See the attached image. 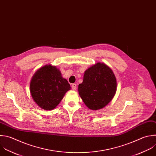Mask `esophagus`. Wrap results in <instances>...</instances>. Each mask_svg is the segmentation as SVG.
I'll return each mask as SVG.
<instances>
[{
	"instance_id": "esophagus-1",
	"label": "esophagus",
	"mask_w": 156,
	"mask_h": 156,
	"mask_svg": "<svg viewBox=\"0 0 156 156\" xmlns=\"http://www.w3.org/2000/svg\"><path fill=\"white\" fill-rule=\"evenodd\" d=\"M72 88L73 90H76V84H72Z\"/></svg>"
}]
</instances>
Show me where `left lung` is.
<instances>
[{"label":"left lung","instance_id":"obj_1","mask_svg":"<svg viewBox=\"0 0 156 156\" xmlns=\"http://www.w3.org/2000/svg\"><path fill=\"white\" fill-rule=\"evenodd\" d=\"M117 82L112 70L98 62L86 70L78 92L85 105L92 110L107 105L116 92Z\"/></svg>","mask_w":156,"mask_h":156}]
</instances>
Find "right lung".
Listing matches in <instances>:
<instances>
[{"label":"right lung","instance_id":"obj_1","mask_svg":"<svg viewBox=\"0 0 156 156\" xmlns=\"http://www.w3.org/2000/svg\"><path fill=\"white\" fill-rule=\"evenodd\" d=\"M70 89V85L66 79L62 78L61 71L51 65H46L38 69L30 83L33 100L45 110L55 108Z\"/></svg>","mask_w":156,"mask_h":156}]
</instances>
